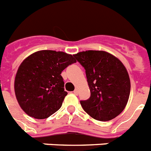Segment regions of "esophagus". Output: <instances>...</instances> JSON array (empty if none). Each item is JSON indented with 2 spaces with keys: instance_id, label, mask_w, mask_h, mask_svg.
I'll return each mask as SVG.
<instances>
[{
  "instance_id": "esophagus-1",
  "label": "esophagus",
  "mask_w": 151,
  "mask_h": 151,
  "mask_svg": "<svg viewBox=\"0 0 151 151\" xmlns=\"http://www.w3.org/2000/svg\"><path fill=\"white\" fill-rule=\"evenodd\" d=\"M73 93H74L75 94V95H78V89H77V88H76V89H75L74 90V91H73Z\"/></svg>"
}]
</instances>
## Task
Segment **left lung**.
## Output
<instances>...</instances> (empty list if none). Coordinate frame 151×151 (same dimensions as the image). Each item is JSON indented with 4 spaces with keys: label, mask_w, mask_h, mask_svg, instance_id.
Instances as JSON below:
<instances>
[{
    "label": "left lung",
    "mask_w": 151,
    "mask_h": 151,
    "mask_svg": "<svg viewBox=\"0 0 151 151\" xmlns=\"http://www.w3.org/2000/svg\"><path fill=\"white\" fill-rule=\"evenodd\" d=\"M86 69L91 96L80 101L82 109L94 119L107 122L122 112L131 91L129 75L118 58L99 50L73 55Z\"/></svg>",
    "instance_id": "obj_1"
}]
</instances>
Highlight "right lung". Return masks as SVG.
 <instances>
[{
	"label": "right lung",
	"mask_w": 151,
	"mask_h": 151,
	"mask_svg": "<svg viewBox=\"0 0 151 151\" xmlns=\"http://www.w3.org/2000/svg\"><path fill=\"white\" fill-rule=\"evenodd\" d=\"M76 63L72 55L54 50H40L20 65L14 80V91L26 114L45 119L61 108L67 95L61 73Z\"/></svg>",
	"instance_id": "right-lung-1"
}]
</instances>
